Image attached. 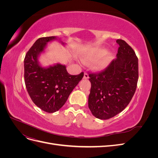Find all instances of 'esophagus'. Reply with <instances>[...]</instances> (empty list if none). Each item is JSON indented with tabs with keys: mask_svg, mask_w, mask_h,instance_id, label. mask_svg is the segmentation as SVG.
Here are the masks:
<instances>
[{
	"mask_svg": "<svg viewBox=\"0 0 158 158\" xmlns=\"http://www.w3.org/2000/svg\"><path fill=\"white\" fill-rule=\"evenodd\" d=\"M84 79H88L89 78V76L87 73H84Z\"/></svg>",
	"mask_w": 158,
	"mask_h": 158,
	"instance_id": "1",
	"label": "esophagus"
}]
</instances>
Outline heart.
I'll use <instances>...</instances> for the list:
<instances>
[{
	"instance_id": "heart-1",
	"label": "heart",
	"mask_w": 158,
	"mask_h": 158,
	"mask_svg": "<svg viewBox=\"0 0 158 158\" xmlns=\"http://www.w3.org/2000/svg\"><path fill=\"white\" fill-rule=\"evenodd\" d=\"M107 52L105 48H95L89 51L84 56V59L86 61H93L102 56L101 59L95 60L92 64L93 68L96 70H103L109 64L113 59L111 53Z\"/></svg>"
}]
</instances>
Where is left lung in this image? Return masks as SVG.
<instances>
[{
    "label": "left lung",
    "mask_w": 158,
    "mask_h": 158,
    "mask_svg": "<svg viewBox=\"0 0 158 158\" xmlns=\"http://www.w3.org/2000/svg\"><path fill=\"white\" fill-rule=\"evenodd\" d=\"M117 59L104 71L89 74L91 89L88 107L96 118L106 120L121 113L135 93L138 79V60L127 43L117 40Z\"/></svg>",
    "instance_id": "1"
}]
</instances>
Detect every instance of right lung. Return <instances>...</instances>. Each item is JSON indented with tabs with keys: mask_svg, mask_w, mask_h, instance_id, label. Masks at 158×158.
Here are the masks:
<instances>
[{
	"mask_svg": "<svg viewBox=\"0 0 158 158\" xmlns=\"http://www.w3.org/2000/svg\"><path fill=\"white\" fill-rule=\"evenodd\" d=\"M58 40L55 36L39 38L24 59V80L27 91L35 105L43 111L54 113L63 107L73 89L82 79L84 73L70 75L64 64L43 66L39 58L45 52L47 43Z\"/></svg>",
	"mask_w": 158,
	"mask_h": 158,
	"instance_id": "1",
	"label": "right lung"
}]
</instances>
